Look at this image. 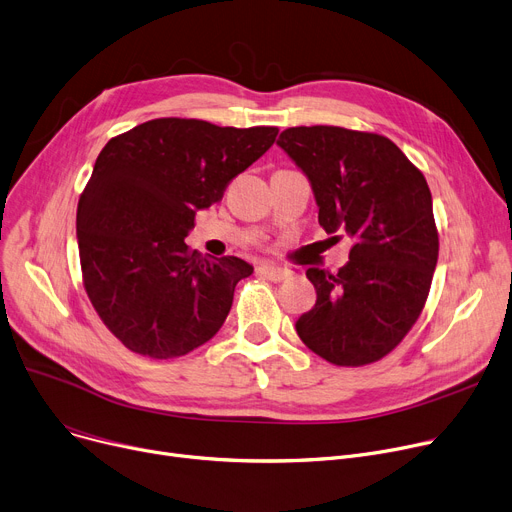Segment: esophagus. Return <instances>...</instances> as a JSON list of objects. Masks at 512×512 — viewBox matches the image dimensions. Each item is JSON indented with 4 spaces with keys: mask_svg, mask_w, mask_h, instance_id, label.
Here are the masks:
<instances>
[{
    "mask_svg": "<svg viewBox=\"0 0 512 512\" xmlns=\"http://www.w3.org/2000/svg\"><path fill=\"white\" fill-rule=\"evenodd\" d=\"M256 273L270 279V281H283L291 275V270L281 268V266H273V264H258L256 266Z\"/></svg>",
    "mask_w": 512,
    "mask_h": 512,
    "instance_id": "obj_1",
    "label": "esophagus"
}]
</instances>
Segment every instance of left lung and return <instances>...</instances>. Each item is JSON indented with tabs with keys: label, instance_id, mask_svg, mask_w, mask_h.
Masks as SVG:
<instances>
[{
	"label": "left lung",
	"instance_id": "1",
	"mask_svg": "<svg viewBox=\"0 0 512 512\" xmlns=\"http://www.w3.org/2000/svg\"><path fill=\"white\" fill-rule=\"evenodd\" d=\"M277 144L308 177L324 231L353 239L337 275L306 270L316 304L297 318V335L335 366L378 362L409 333L432 285L438 231L426 177L378 134L302 126Z\"/></svg>",
	"mask_w": 512,
	"mask_h": 512
}]
</instances>
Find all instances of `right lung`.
Here are the masks:
<instances>
[{"mask_svg": "<svg viewBox=\"0 0 512 512\" xmlns=\"http://www.w3.org/2000/svg\"><path fill=\"white\" fill-rule=\"evenodd\" d=\"M277 128L161 117L111 138L80 196L84 289L111 333L155 359L186 355L223 326L242 258H202L184 239L198 210L273 146Z\"/></svg>", "mask_w": 512, "mask_h": 512, "instance_id": "obj_1", "label": "right lung"}]
</instances>
